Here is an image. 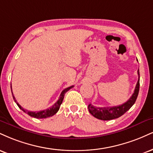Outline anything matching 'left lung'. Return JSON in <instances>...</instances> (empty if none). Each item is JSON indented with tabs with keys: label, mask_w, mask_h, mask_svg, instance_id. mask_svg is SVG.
Wrapping results in <instances>:
<instances>
[{
	"label": "left lung",
	"mask_w": 153,
	"mask_h": 153,
	"mask_svg": "<svg viewBox=\"0 0 153 153\" xmlns=\"http://www.w3.org/2000/svg\"><path fill=\"white\" fill-rule=\"evenodd\" d=\"M138 74V80L136 84L135 91L133 94L130 97V99L127 102L120 105L114 107H95L92 104L88 105V110L90 113L93 115L95 117L102 120H110L122 116L124 113H126L131 107L133 105L138 95L140 89V73L139 70L137 71Z\"/></svg>",
	"instance_id": "8db88e82"
}]
</instances>
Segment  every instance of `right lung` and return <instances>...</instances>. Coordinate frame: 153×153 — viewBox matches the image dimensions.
<instances>
[{
	"label": "right lung",
	"instance_id": "right-lung-1",
	"mask_svg": "<svg viewBox=\"0 0 153 153\" xmlns=\"http://www.w3.org/2000/svg\"><path fill=\"white\" fill-rule=\"evenodd\" d=\"M11 87V86H10ZM72 88H73V85L71 86V87H68L65 89H64L63 91L61 92L60 93V97H59L58 100L55 103L52 107L51 108H48L46 110H40V111H38V112H32V111H28V110L24 109L23 107H21V105L18 104V102H17V100H16L15 97L13 96V100L15 102H16V104L18 105V106L19 107V108L21 110H23L24 113H26L27 115H29L31 117H33L35 118H38V119H43V118H47L48 117H51L53 115H54L59 110V108H60V105L62 104V100H63L64 96H65V94L66 93V92H68L69 91L70 89H71ZM11 92H12V88H11Z\"/></svg>",
	"mask_w": 153,
	"mask_h": 153
}]
</instances>
